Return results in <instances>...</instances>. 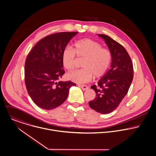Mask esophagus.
Here are the masks:
<instances>
[{
  "mask_svg": "<svg viewBox=\"0 0 156 156\" xmlns=\"http://www.w3.org/2000/svg\"><path fill=\"white\" fill-rule=\"evenodd\" d=\"M79 87H80L82 88V90H83V91H86V90H88V88H89V87H88V86H87V85H79Z\"/></svg>",
  "mask_w": 156,
  "mask_h": 156,
  "instance_id": "1",
  "label": "esophagus"
}]
</instances>
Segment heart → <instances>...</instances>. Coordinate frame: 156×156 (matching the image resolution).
<instances>
[{"mask_svg": "<svg viewBox=\"0 0 156 156\" xmlns=\"http://www.w3.org/2000/svg\"><path fill=\"white\" fill-rule=\"evenodd\" d=\"M76 55L84 58L83 68L74 71L67 75L68 79L78 83L90 82L93 76L99 78L107 72L112 60L111 51L102 48V45L90 39L79 40L73 44V50L65 47L62 53V62L63 67L69 71L74 69Z\"/></svg>", "mask_w": 156, "mask_h": 156, "instance_id": "obj_1", "label": "heart"}]
</instances>
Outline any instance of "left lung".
I'll return each mask as SVG.
<instances>
[{
	"label": "left lung",
	"instance_id": "8db88e82",
	"mask_svg": "<svg viewBox=\"0 0 156 156\" xmlns=\"http://www.w3.org/2000/svg\"><path fill=\"white\" fill-rule=\"evenodd\" d=\"M106 44L112 54L111 68L91 88L96 93L90 106L102 114L113 111L127 94L133 79V65L125 48L105 34H98Z\"/></svg>",
	"mask_w": 156,
	"mask_h": 156
}]
</instances>
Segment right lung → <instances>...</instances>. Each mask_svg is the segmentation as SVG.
<instances>
[{
	"mask_svg": "<svg viewBox=\"0 0 156 156\" xmlns=\"http://www.w3.org/2000/svg\"><path fill=\"white\" fill-rule=\"evenodd\" d=\"M77 32H61L39 41L28 54L25 64V82L28 94L39 107L50 110L66 99L76 83L58 81L65 73L62 53Z\"/></svg>",
	"mask_w": 156,
	"mask_h": 156,
	"instance_id": "1",
	"label": "right lung"
}]
</instances>
